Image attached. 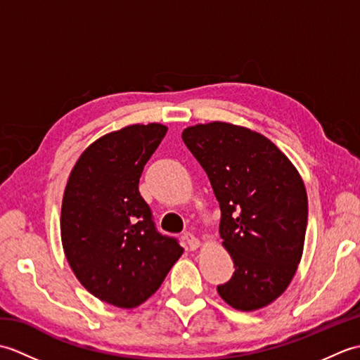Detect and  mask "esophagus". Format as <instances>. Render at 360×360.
<instances>
[{
	"instance_id": "1",
	"label": "esophagus",
	"mask_w": 360,
	"mask_h": 360,
	"mask_svg": "<svg viewBox=\"0 0 360 360\" xmlns=\"http://www.w3.org/2000/svg\"><path fill=\"white\" fill-rule=\"evenodd\" d=\"M184 240H186V243L188 244L190 250H196L198 248L201 246V241L198 240L196 236H195L193 233H190V232H186V233H184Z\"/></svg>"
}]
</instances>
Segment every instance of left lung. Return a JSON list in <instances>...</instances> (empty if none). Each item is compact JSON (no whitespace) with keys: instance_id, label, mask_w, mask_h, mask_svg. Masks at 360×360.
I'll list each match as a JSON object with an SVG mask.
<instances>
[{"instance_id":"obj_1","label":"left lung","mask_w":360,"mask_h":360,"mask_svg":"<svg viewBox=\"0 0 360 360\" xmlns=\"http://www.w3.org/2000/svg\"><path fill=\"white\" fill-rule=\"evenodd\" d=\"M192 151L219 202V235L235 272L218 294L255 311L278 298L303 254L308 196L290 160L263 134L226 122L188 127Z\"/></svg>"}]
</instances>
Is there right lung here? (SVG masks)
Listing matches in <instances>:
<instances>
[{"label":"right lung","instance_id":"right-lung-1","mask_svg":"<svg viewBox=\"0 0 360 360\" xmlns=\"http://www.w3.org/2000/svg\"><path fill=\"white\" fill-rule=\"evenodd\" d=\"M165 133L160 124H137L101 137L82 153L65 188L60 231L68 263L112 307H139L184 252L158 232L139 192L143 165Z\"/></svg>","mask_w":360,"mask_h":360}]
</instances>
